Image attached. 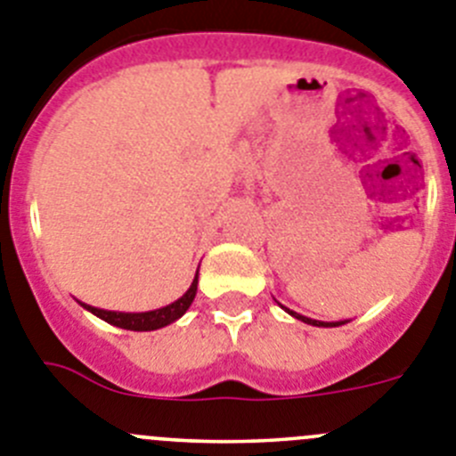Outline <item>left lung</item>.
<instances>
[{"label":"left lung","mask_w":456,"mask_h":456,"mask_svg":"<svg viewBox=\"0 0 456 456\" xmlns=\"http://www.w3.org/2000/svg\"><path fill=\"white\" fill-rule=\"evenodd\" d=\"M285 310H287V307H285ZM287 312H289L294 319L303 321V323H307V325H319V328H337V325L346 323V321H337V323H325V321H314V319H307V316H303V314H296V312H291V310H287Z\"/></svg>","instance_id":"left-lung-1"}]
</instances>
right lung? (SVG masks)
Returning a JSON list of instances; mask_svg holds the SVG:
<instances>
[{"instance_id": "1", "label": "right lung", "mask_w": 456, "mask_h": 456, "mask_svg": "<svg viewBox=\"0 0 456 456\" xmlns=\"http://www.w3.org/2000/svg\"><path fill=\"white\" fill-rule=\"evenodd\" d=\"M196 285H199V271H196L194 280H191L190 289L181 296L178 300H174L167 307L153 312H110V310H99V307H92V305L81 303L87 312H92L94 316L103 319L106 323L117 325V328L124 330H135V332H149V330L165 328V325L174 323V321L181 319L187 310H190L191 300L196 296Z\"/></svg>"}]
</instances>
